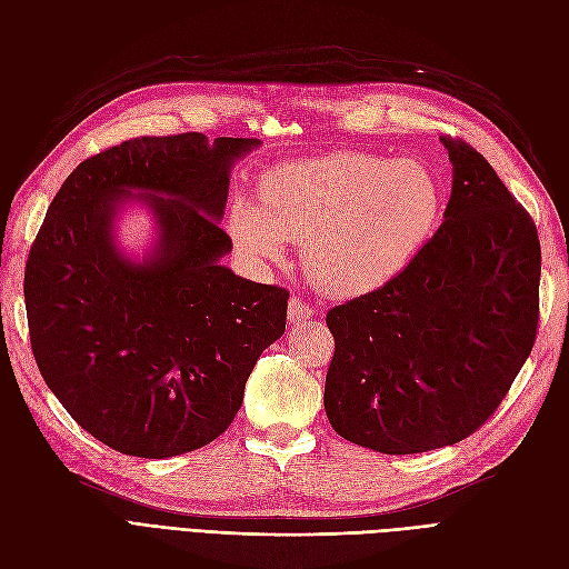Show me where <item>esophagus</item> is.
I'll return each instance as SVG.
<instances>
[{
  "mask_svg": "<svg viewBox=\"0 0 569 569\" xmlns=\"http://www.w3.org/2000/svg\"><path fill=\"white\" fill-rule=\"evenodd\" d=\"M311 316H313V308L308 306L306 301H301L297 297L289 299V306H287L289 322H299V320H306V318H311Z\"/></svg>",
  "mask_w": 569,
  "mask_h": 569,
  "instance_id": "esophagus-1",
  "label": "esophagus"
}]
</instances>
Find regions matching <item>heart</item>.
<instances>
[{
	"label": "heart",
	"mask_w": 569,
	"mask_h": 569,
	"mask_svg": "<svg viewBox=\"0 0 569 569\" xmlns=\"http://www.w3.org/2000/svg\"><path fill=\"white\" fill-rule=\"evenodd\" d=\"M441 187L418 159L330 151L268 168L261 203L234 197L228 232L251 263H282L303 244L313 282L339 297L366 295L399 274L435 230Z\"/></svg>",
	"instance_id": "obj_1"
}]
</instances>
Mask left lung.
Segmentation results:
<instances>
[{"label": "left lung", "instance_id": "obj_1", "mask_svg": "<svg viewBox=\"0 0 569 569\" xmlns=\"http://www.w3.org/2000/svg\"><path fill=\"white\" fill-rule=\"evenodd\" d=\"M441 142L453 163L441 228L385 287L327 313V418L339 437L389 456L477 432L537 339V226L477 149Z\"/></svg>", "mask_w": 569, "mask_h": 569}]
</instances>
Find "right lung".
I'll return each instance as SVG.
<instances>
[{"mask_svg": "<svg viewBox=\"0 0 569 569\" xmlns=\"http://www.w3.org/2000/svg\"><path fill=\"white\" fill-rule=\"evenodd\" d=\"M258 144L134 137L82 161L49 203L23 282L32 356L68 416L118 453L173 458L218 439L284 335L289 291L220 266L230 170ZM130 200L158 226L142 259L114 239Z\"/></svg>", "mask_w": 569, "mask_h": 569, "instance_id": "add662e5", "label": "right lung"}]
</instances>
